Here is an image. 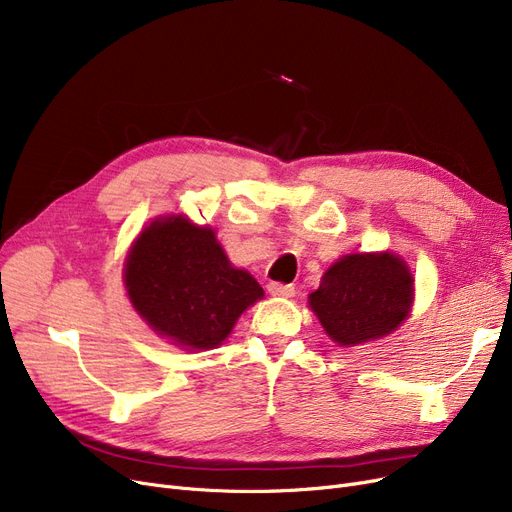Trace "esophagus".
Here are the masks:
<instances>
[{
	"mask_svg": "<svg viewBox=\"0 0 512 512\" xmlns=\"http://www.w3.org/2000/svg\"><path fill=\"white\" fill-rule=\"evenodd\" d=\"M267 290H270L272 297H294V286L292 284H282V282H270L267 284Z\"/></svg>",
	"mask_w": 512,
	"mask_h": 512,
	"instance_id": "34e87169",
	"label": "esophagus"
}]
</instances>
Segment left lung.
Segmentation results:
<instances>
[{
  "label": "left lung",
  "instance_id": "obj_1",
  "mask_svg": "<svg viewBox=\"0 0 512 512\" xmlns=\"http://www.w3.org/2000/svg\"><path fill=\"white\" fill-rule=\"evenodd\" d=\"M413 276L398 255L355 253L338 259L321 278L309 305L340 346L392 334L413 307Z\"/></svg>",
  "mask_w": 512,
  "mask_h": 512
}]
</instances>
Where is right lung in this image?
Returning <instances> with one entry per match:
<instances>
[{
	"label": "right lung",
	"mask_w": 512,
	"mask_h": 512,
	"mask_svg": "<svg viewBox=\"0 0 512 512\" xmlns=\"http://www.w3.org/2000/svg\"><path fill=\"white\" fill-rule=\"evenodd\" d=\"M124 284L147 326L186 351L222 344L240 313L263 297L259 282L230 263L215 232L184 215L157 218L139 234Z\"/></svg>",
	"instance_id": "1"
}]
</instances>
